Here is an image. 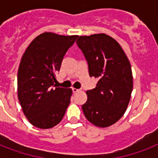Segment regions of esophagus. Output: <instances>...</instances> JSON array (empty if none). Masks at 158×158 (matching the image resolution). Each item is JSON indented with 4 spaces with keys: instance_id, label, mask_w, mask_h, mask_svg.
I'll list each match as a JSON object with an SVG mask.
<instances>
[{
    "instance_id": "34e87169",
    "label": "esophagus",
    "mask_w": 158,
    "mask_h": 158,
    "mask_svg": "<svg viewBox=\"0 0 158 158\" xmlns=\"http://www.w3.org/2000/svg\"><path fill=\"white\" fill-rule=\"evenodd\" d=\"M72 91H73V93H74V94H75V93H77V92L79 91V89H75V88H72Z\"/></svg>"
}]
</instances>
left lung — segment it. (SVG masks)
<instances>
[{
	"instance_id": "8db88e82",
	"label": "left lung",
	"mask_w": 158,
	"mask_h": 158,
	"mask_svg": "<svg viewBox=\"0 0 158 158\" xmlns=\"http://www.w3.org/2000/svg\"><path fill=\"white\" fill-rule=\"evenodd\" d=\"M76 43L88 61L89 75L99 79L95 89L86 92L84 114L95 126L109 127L122 117L131 98L130 60L120 44L105 33L80 36Z\"/></svg>"
}]
</instances>
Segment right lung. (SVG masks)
Wrapping results in <instances>:
<instances>
[{
  "instance_id": "1",
  "label": "right lung",
  "mask_w": 158,
  "mask_h": 158,
  "mask_svg": "<svg viewBox=\"0 0 158 158\" xmlns=\"http://www.w3.org/2000/svg\"><path fill=\"white\" fill-rule=\"evenodd\" d=\"M78 38L46 32L25 50L18 69L17 94L23 112L37 128L50 129L63 119L71 89L55 86L64 54Z\"/></svg>"
}]
</instances>
